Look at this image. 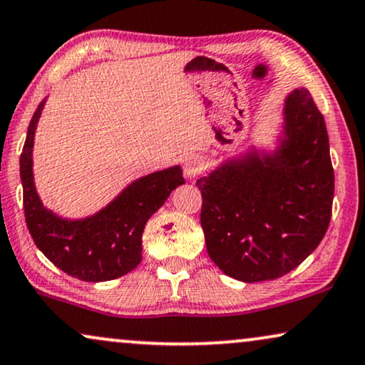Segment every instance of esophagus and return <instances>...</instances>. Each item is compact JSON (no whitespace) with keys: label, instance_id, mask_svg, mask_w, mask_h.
Listing matches in <instances>:
<instances>
[{"label":"esophagus","instance_id":"esophagus-1","mask_svg":"<svg viewBox=\"0 0 365 365\" xmlns=\"http://www.w3.org/2000/svg\"><path fill=\"white\" fill-rule=\"evenodd\" d=\"M183 172H185L187 178L193 182L198 175L204 172V160L198 158V156H187L183 161Z\"/></svg>","mask_w":365,"mask_h":365}]
</instances>
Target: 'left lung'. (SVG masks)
Wrapping results in <instances>:
<instances>
[{"label":"left lung","instance_id":"left-lung-1","mask_svg":"<svg viewBox=\"0 0 365 365\" xmlns=\"http://www.w3.org/2000/svg\"><path fill=\"white\" fill-rule=\"evenodd\" d=\"M334 167L324 114L307 89L284 104V140L197 180L210 259L244 283L276 279L302 264L329 229Z\"/></svg>","mask_w":365,"mask_h":365}]
</instances>
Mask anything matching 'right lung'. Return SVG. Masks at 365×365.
Returning <instances> with one entry per match:
<instances>
[{"mask_svg":"<svg viewBox=\"0 0 365 365\" xmlns=\"http://www.w3.org/2000/svg\"><path fill=\"white\" fill-rule=\"evenodd\" d=\"M41 101L31 118L20 156L25 220L36 247L63 273L82 281L116 279L141 261V236L148 219L185 180L180 167L146 175L124 188L96 215L67 220L45 209L35 190L31 150Z\"/></svg>","mask_w":365,"mask_h":365,"instance_id":"1","label":"right lung"}]
</instances>
